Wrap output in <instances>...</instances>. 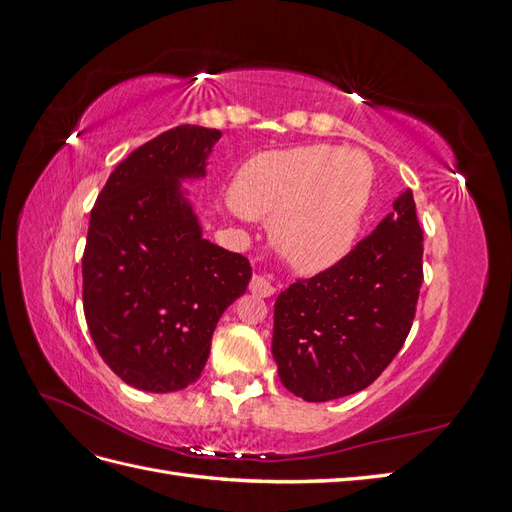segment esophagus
I'll use <instances>...</instances> for the list:
<instances>
[{"label":"esophagus","instance_id":"1","mask_svg":"<svg viewBox=\"0 0 512 512\" xmlns=\"http://www.w3.org/2000/svg\"><path fill=\"white\" fill-rule=\"evenodd\" d=\"M250 290L254 294H258V297H273L277 286L273 280H269L267 275H254L252 277V284H250Z\"/></svg>","mask_w":512,"mask_h":512}]
</instances>
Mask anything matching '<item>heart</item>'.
Returning a JSON list of instances; mask_svg holds the SVG:
<instances>
[{
  "label": "heart",
  "instance_id": "heart-1",
  "mask_svg": "<svg viewBox=\"0 0 512 512\" xmlns=\"http://www.w3.org/2000/svg\"><path fill=\"white\" fill-rule=\"evenodd\" d=\"M369 188L371 166L359 151L327 145L267 151L239 168L230 209L271 220V241L288 265L320 273L350 254Z\"/></svg>",
  "mask_w": 512,
  "mask_h": 512
}]
</instances>
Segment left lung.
Wrapping results in <instances>:
<instances>
[{"label":"left lung","mask_w":512,"mask_h":512,"mask_svg":"<svg viewBox=\"0 0 512 512\" xmlns=\"http://www.w3.org/2000/svg\"><path fill=\"white\" fill-rule=\"evenodd\" d=\"M421 284L423 230L406 188L346 258L280 292L271 352L282 384L305 401L367 389L404 346Z\"/></svg>","instance_id":"1"}]
</instances>
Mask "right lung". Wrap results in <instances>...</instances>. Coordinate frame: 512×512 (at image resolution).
Listing matches in <instances>:
<instances>
[{
	"mask_svg": "<svg viewBox=\"0 0 512 512\" xmlns=\"http://www.w3.org/2000/svg\"><path fill=\"white\" fill-rule=\"evenodd\" d=\"M220 130L177 126L132 151L91 211L83 307L91 339L134 389L173 393L198 380L250 260L203 237L183 183L207 177Z\"/></svg>",
	"mask_w": 512,
	"mask_h": 512,
	"instance_id": "add662e5",
	"label": "right lung"
}]
</instances>
